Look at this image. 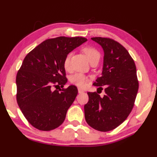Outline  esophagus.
Returning <instances> with one entry per match:
<instances>
[{
  "label": "esophagus",
  "instance_id": "34e87169",
  "mask_svg": "<svg viewBox=\"0 0 157 157\" xmlns=\"http://www.w3.org/2000/svg\"><path fill=\"white\" fill-rule=\"evenodd\" d=\"M84 92H85V91H84L83 90H82L81 88H78V92H79V94H81V93H83Z\"/></svg>",
  "mask_w": 157,
  "mask_h": 157
}]
</instances>
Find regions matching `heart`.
Returning <instances> with one entry per match:
<instances>
[{
	"label": "heart",
	"instance_id": "obj_1",
	"mask_svg": "<svg viewBox=\"0 0 157 157\" xmlns=\"http://www.w3.org/2000/svg\"><path fill=\"white\" fill-rule=\"evenodd\" d=\"M82 51L87 56L90 63L98 62L100 58V52L92 46H84L82 48ZM70 57H71V53H68L64 59L63 67L66 70H69L70 69ZM70 82L72 84L79 87H84L87 85L88 78L83 73H75L71 76Z\"/></svg>",
	"mask_w": 157,
	"mask_h": 157
}]
</instances>
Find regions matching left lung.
<instances>
[{
    "label": "left lung",
    "instance_id": "left-lung-1",
    "mask_svg": "<svg viewBox=\"0 0 157 157\" xmlns=\"http://www.w3.org/2000/svg\"><path fill=\"white\" fill-rule=\"evenodd\" d=\"M102 47L104 65L101 76L93 83L104 89L101 98L96 92H88L89 101L84 106L87 123L100 132H109L120 126L133 109L139 89L134 59L127 49L109 37H92Z\"/></svg>",
    "mask_w": 157,
    "mask_h": 157
}]
</instances>
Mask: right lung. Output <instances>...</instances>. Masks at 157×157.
Listing matches in <instances>:
<instances>
[{"instance_id":"add662e5","label":"right lung","mask_w":157,"mask_h":157,"mask_svg":"<svg viewBox=\"0 0 157 157\" xmlns=\"http://www.w3.org/2000/svg\"><path fill=\"white\" fill-rule=\"evenodd\" d=\"M85 41L87 38L82 37L50 38L24 58L16 76V100L33 127L50 131L63 123L78 92L75 85L63 88L67 82L63 61L70 52ZM57 86L62 89L57 90Z\"/></svg>"}]
</instances>
